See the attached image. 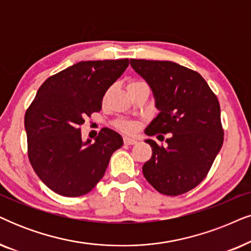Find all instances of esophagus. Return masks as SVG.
<instances>
[{"mask_svg":"<svg viewBox=\"0 0 251 251\" xmlns=\"http://www.w3.org/2000/svg\"><path fill=\"white\" fill-rule=\"evenodd\" d=\"M123 142H125L126 145H135L136 143H137L136 139L130 138V137H125V138H123Z\"/></svg>","mask_w":251,"mask_h":251,"instance_id":"obj_1","label":"esophagus"}]
</instances>
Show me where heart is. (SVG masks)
Returning <instances> with one entry per match:
<instances>
[{
	"mask_svg": "<svg viewBox=\"0 0 251 251\" xmlns=\"http://www.w3.org/2000/svg\"><path fill=\"white\" fill-rule=\"evenodd\" d=\"M144 82H141V80H131L128 84V89H130V87H133V86H137V85H141V84H143ZM109 92H106L105 94V98H107V96H108ZM114 126H115L116 129L121 130V131L126 132V133H133L136 131V125L131 121H126V120H118V121L114 122Z\"/></svg>",
	"mask_w": 251,
	"mask_h": 251,
	"instance_id": "b5f03b06",
	"label": "heart"
}]
</instances>
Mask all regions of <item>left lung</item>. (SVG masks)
I'll return each mask as SVG.
<instances>
[{
    "label": "left lung",
    "mask_w": 251,
    "mask_h": 251,
    "mask_svg": "<svg viewBox=\"0 0 251 251\" xmlns=\"http://www.w3.org/2000/svg\"><path fill=\"white\" fill-rule=\"evenodd\" d=\"M130 64L148 82L160 110L145 133H169L165 146L145 141L152 157L143 174L160 194L188 193L204 180L223 146L218 98L197 71L175 62L131 58Z\"/></svg>",
    "instance_id": "1"
}]
</instances>
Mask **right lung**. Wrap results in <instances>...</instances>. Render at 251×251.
<instances>
[{
    "label": "right lung",
    "mask_w": 251,
    "mask_h": 251,
    "mask_svg": "<svg viewBox=\"0 0 251 251\" xmlns=\"http://www.w3.org/2000/svg\"><path fill=\"white\" fill-rule=\"evenodd\" d=\"M129 66L123 60L82 61L47 78L25 113L27 154L39 178L54 193L78 197L105 174L120 133L102 128L96 142H83L79 126L100 112L109 86Z\"/></svg>",
    "instance_id": "right-lung-1"
}]
</instances>
